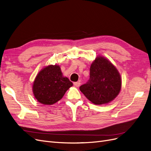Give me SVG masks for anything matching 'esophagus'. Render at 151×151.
I'll return each mask as SVG.
<instances>
[{"instance_id":"esophagus-1","label":"esophagus","mask_w":151,"mask_h":151,"mask_svg":"<svg viewBox=\"0 0 151 151\" xmlns=\"http://www.w3.org/2000/svg\"><path fill=\"white\" fill-rule=\"evenodd\" d=\"M74 85L76 87H79L81 85V83L80 82H75V83H74Z\"/></svg>"}]
</instances>
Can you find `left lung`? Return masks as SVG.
<instances>
[{"label": "left lung", "mask_w": 151, "mask_h": 151, "mask_svg": "<svg viewBox=\"0 0 151 151\" xmlns=\"http://www.w3.org/2000/svg\"><path fill=\"white\" fill-rule=\"evenodd\" d=\"M122 88L119 72L108 59L98 55L90 67V78L80 86V90L94 104H106L112 101Z\"/></svg>", "instance_id": "1"}]
</instances>
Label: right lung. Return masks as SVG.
I'll return each instance as SVG.
<instances>
[{
	"instance_id": "1",
	"label": "right lung",
	"mask_w": 151,
	"mask_h": 151,
	"mask_svg": "<svg viewBox=\"0 0 151 151\" xmlns=\"http://www.w3.org/2000/svg\"><path fill=\"white\" fill-rule=\"evenodd\" d=\"M72 86V82L63 76L60 66L48 65L36 76L32 91L39 103L52 105L60 100Z\"/></svg>"
}]
</instances>
